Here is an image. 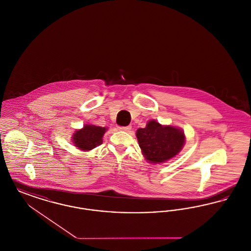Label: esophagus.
<instances>
[{
  "label": "esophagus",
  "mask_w": 251,
  "mask_h": 251,
  "mask_svg": "<svg viewBox=\"0 0 251 251\" xmlns=\"http://www.w3.org/2000/svg\"><path fill=\"white\" fill-rule=\"evenodd\" d=\"M120 131H129L131 130V126H126V127H119Z\"/></svg>",
  "instance_id": "esophagus-1"
}]
</instances>
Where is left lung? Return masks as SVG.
I'll use <instances>...</instances> for the list:
<instances>
[{
	"instance_id": "8db88e82",
	"label": "left lung",
	"mask_w": 251,
	"mask_h": 251,
	"mask_svg": "<svg viewBox=\"0 0 251 251\" xmlns=\"http://www.w3.org/2000/svg\"><path fill=\"white\" fill-rule=\"evenodd\" d=\"M136 138L147 162L162 164L178 155L185 144L183 131L172 125L149 120L145 128L136 131Z\"/></svg>"
}]
</instances>
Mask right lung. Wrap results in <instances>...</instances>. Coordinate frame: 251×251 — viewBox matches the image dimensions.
Returning a JSON list of instances; mask_svg holds the SVG:
<instances>
[{
	"label": "right lung",
	"instance_id": "obj_1",
	"mask_svg": "<svg viewBox=\"0 0 251 251\" xmlns=\"http://www.w3.org/2000/svg\"><path fill=\"white\" fill-rule=\"evenodd\" d=\"M107 129L93 124H85L82 129L73 132L72 144L82 151H89L102 144V137Z\"/></svg>",
	"mask_w": 251,
	"mask_h": 251
}]
</instances>
